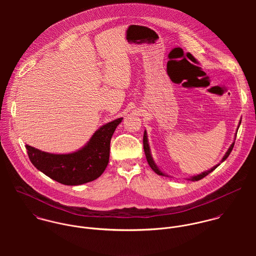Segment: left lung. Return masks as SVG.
Instances as JSON below:
<instances>
[{"mask_svg": "<svg viewBox=\"0 0 256 256\" xmlns=\"http://www.w3.org/2000/svg\"><path fill=\"white\" fill-rule=\"evenodd\" d=\"M240 124H238V127H240ZM236 130H238V129H236ZM236 133H238V131H236ZM236 140V139H234ZM143 145H144V150H145V154H146V160H148V166H150V168L156 174H158V176H166V174H164L158 166H156V164H154V160H152V154H150V146H148V136H146V132L145 131L144 132V137H143ZM234 142L230 145V146L228 148V150H226V152L224 154V158H222V160H220V162H222L224 160H226V158L230 156V152H232V148H234ZM219 164H217V166H213L211 170H207V172H202V174H198V176H192V178H188V180H191V182H198V180H202L203 178H205L206 176H208L209 174H211L213 170H215L218 166H219Z\"/></svg>", "mask_w": 256, "mask_h": 256, "instance_id": "obj_1", "label": "left lung"}]
</instances>
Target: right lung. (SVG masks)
I'll return each mask as SVG.
<instances>
[{
    "mask_svg": "<svg viewBox=\"0 0 256 256\" xmlns=\"http://www.w3.org/2000/svg\"><path fill=\"white\" fill-rule=\"evenodd\" d=\"M123 118L98 129L90 141L70 154H50L26 145L30 162L38 170L57 182L80 185L98 178L110 162V140Z\"/></svg>",
    "mask_w": 256,
    "mask_h": 256,
    "instance_id": "1",
    "label": "right lung"
}]
</instances>
